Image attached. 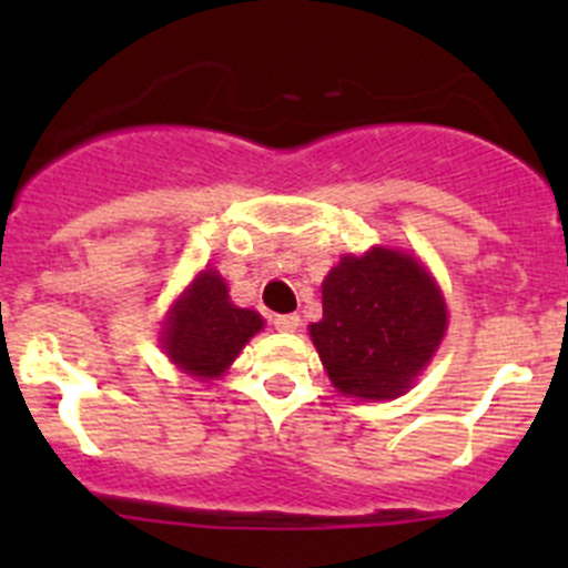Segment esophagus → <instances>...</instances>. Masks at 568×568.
<instances>
[{"label": "esophagus", "mask_w": 568, "mask_h": 568, "mask_svg": "<svg viewBox=\"0 0 568 568\" xmlns=\"http://www.w3.org/2000/svg\"><path fill=\"white\" fill-rule=\"evenodd\" d=\"M274 326L280 332H296L300 329V316L296 313H285V316H274Z\"/></svg>", "instance_id": "1"}]
</instances>
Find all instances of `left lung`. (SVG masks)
<instances>
[{
  "instance_id": "left-lung-1",
  "label": "left lung",
  "mask_w": 568,
  "mask_h": 568,
  "mask_svg": "<svg viewBox=\"0 0 568 568\" xmlns=\"http://www.w3.org/2000/svg\"><path fill=\"white\" fill-rule=\"evenodd\" d=\"M324 318L311 324L332 385L357 398H395L434 357L448 326L432 274L395 250L341 257L321 285Z\"/></svg>"
}]
</instances>
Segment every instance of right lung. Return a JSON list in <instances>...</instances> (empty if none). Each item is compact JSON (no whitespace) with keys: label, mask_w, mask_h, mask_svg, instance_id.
Returning <instances> with one entry per match:
<instances>
[{"label":"right lung","mask_w":568,"mask_h":568,"mask_svg":"<svg viewBox=\"0 0 568 568\" xmlns=\"http://www.w3.org/2000/svg\"><path fill=\"white\" fill-rule=\"evenodd\" d=\"M263 326L255 311L236 307L227 296L225 280L205 268L164 326V348L170 359L200 379L225 374L244 343Z\"/></svg>","instance_id":"1"}]
</instances>
